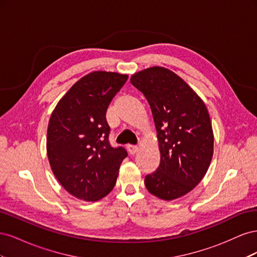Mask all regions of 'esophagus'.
I'll list each match as a JSON object with an SVG mask.
<instances>
[{
  "mask_svg": "<svg viewBox=\"0 0 257 257\" xmlns=\"http://www.w3.org/2000/svg\"><path fill=\"white\" fill-rule=\"evenodd\" d=\"M127 151H128L130 154L134 155V154H136L137 151H138V147H137V146H132V145H130V146H127Z\"/></svg>",
  "mask_w": 257,
  "mask_h": 257,
  "instance_id": "34e87169",
  "label": "esophagus"
}]
</instances>
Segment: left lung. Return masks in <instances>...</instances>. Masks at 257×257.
<instances>
[{
	"label": "left lung",
	"mask_w": 257,
	"mask_h": 257,
	"mask_svg": "<svg viewBox=\"0 0 257 257\" xmlns=\"http://www.w3.org/2000/svg\"><path fill=\"white\" fill-rule=\"evenodd\" d=\"M131 82L150 105L161 163L147 175L152 195L173 200L191 192L206 175L213 155V132L205 103L181 77L153 66L135 73Z\"/></svg>",
	"instance_id": "1"
}]
</instances>
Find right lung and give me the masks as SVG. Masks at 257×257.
<instances>
[{
    "mask_svg": "<svg viewBox=\"0 0 257 257\" xmlns=\"http://www.w3.org/2000/svg\"><path fill=\"white\" fill-rule=\"evenodd\" d=\"M128 78L112 72L83 76L60 99L47 130V155L52 172L73 196L96 201L113 189L123 147L112 148L106 111Z\"/></svg>",
    "mask_w": 257,
    "mask_h": 257,
    "instance_id": "right-lung-1",
    "label": "right lung"
}]
</instances>
